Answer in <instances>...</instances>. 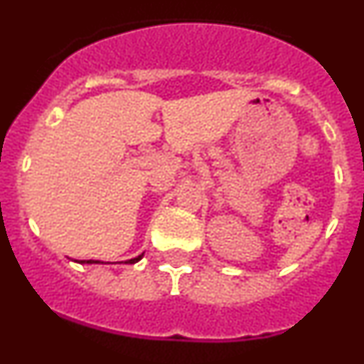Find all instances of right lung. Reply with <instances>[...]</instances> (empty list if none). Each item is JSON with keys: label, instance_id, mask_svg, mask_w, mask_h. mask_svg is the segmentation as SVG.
Wrapping results in <instances>:
<instances>
[{"label": "right lung", "instance_id": "1", "mask_svg": "<svg viewBox=\"0 0 364 364\" xmlns=\"http://www.w3.org/2000/svg\"><path fill=\"white\" fill-rule=\"evenodd\" d=\"M142 255H144V253H142ZM142 255L135 257V259H130V260H128V264H135V262H137V260H141V259H142ZM90 262H91V260H90Z\"/></svg>", "mask_w": 364, "mask_h": 364}]
</instances>
